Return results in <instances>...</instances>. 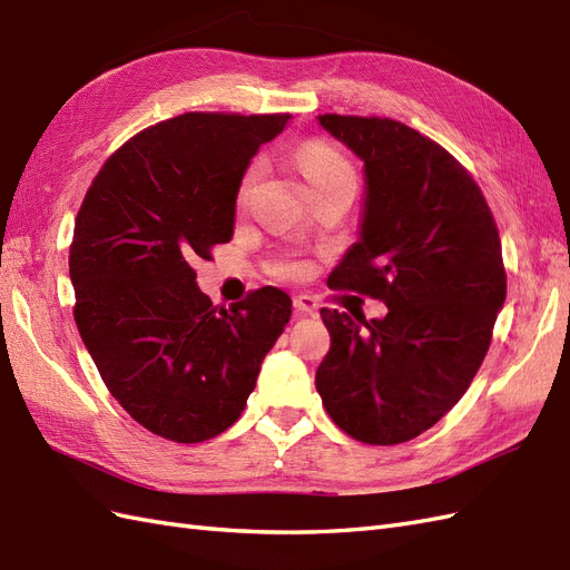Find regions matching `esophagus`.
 I'll list each match as a JSON object with an SVG mask.
<instances>
[{"mask_svg": "<svg viewBox=\"0 0 570 570\" xmlns=\"http://www.w3.org/2000/svg\"><path fill=\"white\" fill-rule=\"evenodd\" d=\"M294 307H296V311H298L301 315H317V311H320L317 301H315L313 296H307V294L296 296V298H294Z\"/></svg>", "mask_w": 570, "mask_h": 570, "instance_id": "obj_1", "label": "esophagus"}]
</instances>
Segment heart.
Wrapping results in <instances>:
<instances>
[{"mask_svg":"<svg viewBox=\"0 0 570 570\" xmlns=\"http://www.w3.org/2000/svg\"><path fill=\"white\" fill-rule=\"evenodd\" d=\"M296 165L301 167V171L305 174L307 181L313 184V188L330 186V184H336V181H346V178H353V181H355L351 161L344 157V153L334 148V145L327 142V140H307V142H303L298 153H296ZM257 176H259V165L255 161V165L246 171V176H243L240 188H238V200H246V195H248L250 186L255 184ZM301 272H303L301 265H286L284 267V274H288V276H296Z\"/></svg>","mask_w":570,"mask_h":570,"instance_id":"heart-1","label":"heart"}]
</instances>
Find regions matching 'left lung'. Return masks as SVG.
<instances>
[{
  "instance_id": "8db88e82",
  "label": "left lung",
  "mask_w": 570,
  "mask_h": 570,
  "mask_svg": "<svg viewBox=\"0 0 570 570\" xmlns=\"http://www.w3.org/2000/svg\"><path fill=\"white\" fill-rule=\"evenodd\" d=\"M317 119L365 169L361 238L330 284L389 313L355 322L322 307L332 348L315 386L346 434L392 446L444 417L480 370L507 301L501 240L480 186L442 145L394 119Z\"/></svg>"
}]
</instances>
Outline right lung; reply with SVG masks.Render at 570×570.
Returning <instances> with one entry per match:
<instances>
[{
	"label": "right lung",
	"mask_w": 570,
	"mask_h": 570,
	"mask_svg": "<svg viewBox=\"0 0 570 570\" xmlns=\"http://www.w3.org/2000/svg\"><path fill=\"white\" fill-rule=\"evenodd\" d=\"M288 119L188 111L159 121L105 161L78 209L73 320L109 394L157 436L195 444L232 428L288 324L284 291L265 286L224 311L193 269L232 240L243 174Z\"/></svg>",
	"instance_id": "1"
}]
</instances>
